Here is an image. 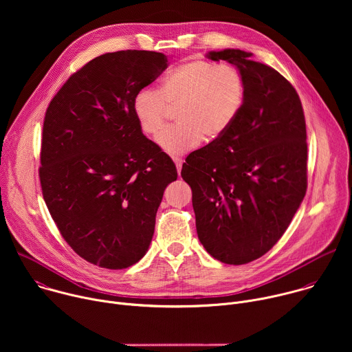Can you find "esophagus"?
Instances as JSON below:
<instances>
[{
	"instance_id": "34e87169",
	"label": "esophagus",
	"mask_w": 352,
	"mask_h": 352,
	"mask_svg": "<svg viewBox=\"0 0 352 352\" xmlns=\"http://www.w3.org/2000/svg\"><path fill=\"white\" fill-rule=\"evenodd\" d=\"M173 160H174L175 166H177V170H178V173H181V168H182V163H184V160H182V159H179V157H174Z\"/></svg>"
}]
</instances>
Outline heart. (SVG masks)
<instances>
[{
	"instance_id": "1",
	"label": "heart",
	"mask_w": 352,
	"mask_h": 352,
	"mask_svg": "<svg viewBox=\"0 0 352 352\" xmlns=\"http://www.w3.org/2000/svg\"><path fill=\"white\" fill-rule=\"evenodd\" d=\"M246 83L232 64L192 60L168 71L157 90L143 87L132 98V113L140 131L157 136L168 107H175L178 124L164 129L157 144L171 156H181L204 140L223 135L242 110Z\"/></svg>"
}]
</instances>
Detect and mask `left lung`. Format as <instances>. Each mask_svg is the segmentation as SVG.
I'll use <instances>...</instances> for the list:
<instances>
[{"label":"left lung","instance_id":"1","mask_svg":"<svg viewBox=\"0 0 352 352\" xmlns=\"http://www.w3.org/2000/svg\"><path fill=\"white\" fill-rule=\"evenodd\" d=\"M235 65L246 83L234 124L186 157L200 243L227 265L252 262L276 245L307 193V125L292 85L252 53L206 54Z\"/></svg>","mask_w":352,"mask_h":352}]
</instances>
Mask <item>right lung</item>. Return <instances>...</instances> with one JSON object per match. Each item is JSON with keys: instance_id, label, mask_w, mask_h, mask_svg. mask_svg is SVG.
I'll use <instances>...</instances> for the list:
<instances>
[{"instance_id": "add662e5", "label": "right lung", "mask_w": 352, "mask_h": 352, "mask_svg": "<svg viewBox=\"0 0 352 352\" xmlns=\"http://www.w3.org/2000/svg\"><path fill=\"white\" fill-rule=\"evenodd\" d=\"M168 67L143 50L107 53L75 72L45 111L38 170L44 202L63 238L106 269L139 262L177 168L140 131L132 98Z\"/></svg>"}]
</instances>
